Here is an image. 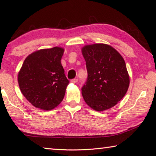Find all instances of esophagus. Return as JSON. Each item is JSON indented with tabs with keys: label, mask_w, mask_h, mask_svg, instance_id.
Returning <instances> with one entry per match:
<instances>
[{
	"label": "esophagus",
	"mask_w": 156,
	"mask_h": 156,
	"mask_svg": "<svg viewBox=\"0 0 156 156\" xmlns=\"http://www.w3.org/2000/svg\"><path fill=\"white\" fill-rule=\"evenodd\" d=\"M70 82L71 83H76L78 82V79L77 78H74V79H72V80H71Z\"/></svg>",
	"instance_id": "1"
}]
</instances>
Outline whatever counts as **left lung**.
<instances>
[{
	"instance_id": "obj_1",
	"label": "left lung",
	"mask_w": 156,
	"mask_h": 156,
	"mask_svg": "<svg viewBox=\"0 0 156 156\" xmlns=\"http://www.w3.org/2000/svg\"><path fill=\"white\" fill-rule=\"evenodd\" d=\"M87 80L82 88L85 103L101 112L114 107L122 99L129 87L130 78L121 54L108 44L83 46Z\"/></svg>"
}]
</instances>
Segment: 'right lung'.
I'll return each instance as SVG.
<instances>
[{
	"label": "right lung",
	"mask_w": 156,
	"mask_h": 156,
	"mask_svg": "<svg viewBox=\"0 0 156 156\" xmlns=\"http://www.w3.org/2000/svg\"><path fill=\"white\" fill-rule=\"evenodd\" d=\"M64 51L58 46L40 49L25 59L18 83L22 94L34 107L51 110L65 97L69 81L61 64Z\"/></svg>",
	"instance_id": "right-lung-1"
}]
</instances>
